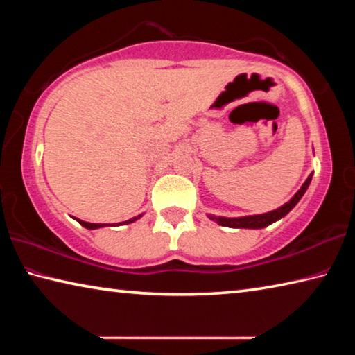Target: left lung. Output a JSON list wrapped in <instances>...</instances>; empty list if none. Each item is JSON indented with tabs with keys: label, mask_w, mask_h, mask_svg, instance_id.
Returning a JSON list of instances; mask_svg holds the SVG:
<instances>
[{
	"label": "left lung",
	"mask_w": 355,
	"mask_h": 355,
	"mask_svg": "<svg viewBox=\"0 0 355 355\" xmlns=\"http://www.w3.org/2000/svg\"><path fill=\"white\" fill-rule=\"evenodd\" d=\"M310 182H311V175L307 180H305L302 188H300L296 192V194H294V197L290 202H286L284 207L274 209V211H271V213L257 214V216H245V218H214V216H209V219L216 220L219 225L232 227V228H263V227H268V225H271L272 222L284 218V216H286L294 207H296V203L300 200V197H302L304 192L307 191Z\"/></svg>",
	"instance_id": "left-lung-1"
}]
</instances>
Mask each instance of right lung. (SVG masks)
I'll use <instances>...</instances> for the list:
<instances>
[{"instance_id":"1","label":"right lung","mask_w":355,"mask_h":355,"mask_svg":"<svg viewBox=\"0 0 355 355\" xmlns=\"http://www.w3.org/2000/svg\"><path fill=\"white\" fill-rule=\"evenodd\" d=\"M137 218H141V216H137ZM137 218H133V219H130V220H127V222H123V224H131V222H135ZM78 222H80V224L83 225V227H86V228H91V230H94V228H100V227H105L106 224H91V222H84V220H80V219H76Z\"/></svg>"}]
</instances>
